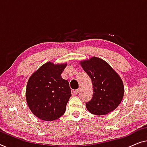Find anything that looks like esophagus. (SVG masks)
I'll return each mask as SVG.
<instances>
[{
  "mask_svg": "<svg viewBox=\"0 0 147 147\" xmlns=\"http://www.w3.org/2000/svg\"><path fill=\"white\" fill-rule=\"evenodd\" d=\"M79 92H80V89H76L74 90V94H78Z\"/></svg>",
  "mask_w": 147,
  "mask_h": 147,
  "instance_id": "obj_1",
  "label": "esophagus"
}]
</instances>
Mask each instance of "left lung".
I'll list each match as a JSON object with an SVG mask.
<instances>
[{
	"mask_svg": "<svg viewBox=\"0 0 147 147\" xmlns=\"http://www.w3.org/2000/svg\"><path fill=\"white\" fill-rule=\"evenodd\" d=\"M92 80L93 94L86 103L90 113L103 115L114 111L123 100L124 86L119 74L107 62L92 57L80 63Z\"/></svg>",
	"mask_w": 147,
	"mask_h": 147,
	"instance_id": "8db88e82",
	"label": "left lung"
}]
</instances>
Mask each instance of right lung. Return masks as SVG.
<instances>
[{
  "label": "right lung",
  "instance_id": "add662e5",
  "mask_svg": "<svg viewBox=\"0 0 147 147\" xmlns=\"http://www.w3.org/2000/svg\"><path fill=\"white\" fill-rule=\"evenodd\" d=\"M67 64L54 65L48 62L40 67L28 80L26 98L28 106L36 117L52 121L64 115L71 90L61 73Z\"/></svg>",
  "mask_w": 147,
  "mask_h": 147
}]
</instances>
